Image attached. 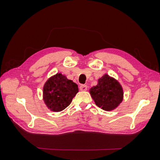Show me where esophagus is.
Returning <instances> with one entry per match:
<instances>
[{"label": "esophagus", "instance_id": "1", "mask_svg": "<svg viewBox=\"0 0 160 160\" xmlns=\"http://www.w3.org/2000/svg\"><path fill=\"white\" fill-rule=\"evenodd\" d=\"M79 89L81 91H85L87 89H88V86L85 85H81L79 87Z\"/></svg>", "mask_w": 160, "mask_h": 160}]
</instances>
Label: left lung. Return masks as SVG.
<instances>
[{"instance_id":"obj_1","label":"left lung","mask_w":160,"mask_h":160,"mask_svg":"<svg viewBox=\"0 0 160 160\" xmlns=\"http://www.w3.org/2000/svg\"><path fill=\"white\" fill-rule=\"evenodd\" d=\"M95 103L102 109L110 111L117 108L123 99V90L119 82L108 74H104L98 84L89 89Z\"/></svg>"}]
</instances>
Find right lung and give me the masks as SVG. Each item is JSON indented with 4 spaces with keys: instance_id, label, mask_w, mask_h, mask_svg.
I'll use <instances>...</instances> for the list:
<instances>
[{
    "instance_id": "add662e5",
    "label": "right lung",
    "mask_w": 160,
    "mask_h": 160,
    "mask_svg": "<svg viewBox=\"0 0 160 160\" xmlns=\"http://www.w3.org/2000/svg\"><path fill=\"white\" fill-rule=\"evenodd\" d=\"M78 92V85L61 72H57L44 84L42 99L50 111L59 112L68 107Z\"/></svg>"
}]
</instances>
